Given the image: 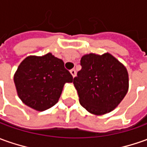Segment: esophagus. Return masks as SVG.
I'll list each match as a JSON object with an SVG mask.
<instances>
[{
    "mask_svg": "<svg viewBox=\"0 0 147 147\" xmlns=\"http://www.w3.org/2000/svg\"><path fill=\"white\" fill-rule=\"evenodd\" d=\"M70 72H71V76H73V77H75L76 76V70L75 69H71V71H70Z\"/></svg>",
    "mask_w": 147,
    "mask_h": 147,
    "instance_id": "34e87169",
    "label": "esophagus"
}]
</instances>
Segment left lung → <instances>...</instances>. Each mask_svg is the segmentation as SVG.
<instances>
[{"instance_id": "1", "label": "left lung", "mask_w": 147, "mask_h": 147, "mask_svg": "<svg viewBox=\"0 0 147 147\" xmlns=\"http://www.w3.org/2000/svg\"><path fill=\"white\" fill-rule=\"evenodd\" d=\"M81 70L74 78L80 103L95 115H104L118 106L129 89L125 66L109 53H90L80 59Z\"/></svg>"}]
</instances>
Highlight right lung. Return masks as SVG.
<instances>
[{
	"label": "right lung",
	"instance_id": "1",
	"mask_svg": "<svg viewBox=\"0 0 147 147\" xmlns=\"http://www.w3.org/2000/svg\"><path fill=\"white\" fill-rule=\"evenodd\" d=\"M13 80L21 100L34 110L44 111L59 101L64 84L71 83L73 77L64 67L63 61L47 53L24 59Z\"/></svg>",
	"mask_w": 147,
	"mask_h": 147
}]
</instances>
